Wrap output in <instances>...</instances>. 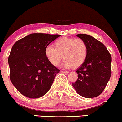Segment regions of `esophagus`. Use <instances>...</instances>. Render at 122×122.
Wrapping results in <instances>:
<instances>
[{
	"label": "esophagus",
	"instance_id": "obj_1",
	"mask_svg": "<svg viewBox=\"0 0 122 122\" xmlns=\"http://www.w3.org/2000/svg\"><path fill=\"white\" fill-rule=\"evenodd\" d=\"M61 73H66V74H67V73H69V71H66V70H61Z\"/></svg>",
	"mask_w": 122,
	"mask_h": 122
}]
</instances>
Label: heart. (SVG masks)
I'll use <instances>...</instances> for the list:
<instances>
[{
    "label": "heart",
    "instance_id": "b5f03b06",
    "mask_svg": "<svg viewBox=\"0 0 122 122\" xmlns=\"http://www.w3.org/2000/svg\"><path fill=\"white\" fill-rule=\"evenodd\" d=\"M87 55V44L80 38H61L55 41L53 47L48 46L45 49V56L51 65L57 66L63 58V66L66 68L80 67Z\"/></svg>",
    "mask_w": 122,
    "mask_h": 122
}]
</instances>
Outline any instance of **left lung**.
Instances as JSON below:
<instances>
[{
    "mask_svg": "<svg viewBox=\"0 0 122 122\" xmlns=\"http://www.w3.org/2000/svg\"><path fill=\"white\" fill-rule=\"evenodd\" d=\"M77 36L87 44L88 55L83 65L77 70L78 79L72 86L81 97H96L103 92L111 77V54L102 43L91 35Z\"/></svg>",
    "mask_w": 122,
    "mask_h": 122,
    "instance_id": "obj_1",
    "label": "left lung"
}]
</instances>
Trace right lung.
I'll return each mask as SVG.
<instances>
[{
  "label": "right lung",
  "mask_w": 122,
  "mask_h": 122,
  "mask_svg": "<svg viewBox=\"0 0 122 122\" xmlns=\"http://www.w3.org/2000/svg\"><path fill=\"white\" fill-rule=\"evenodd\" d=\"M61 35L31 34L16 42L11 48L8 62L11 81L21 94L38 98L51 88L60 70L45 56V49Z\"/></svg>",
  "instance_id": "1"
}]
</instances>
